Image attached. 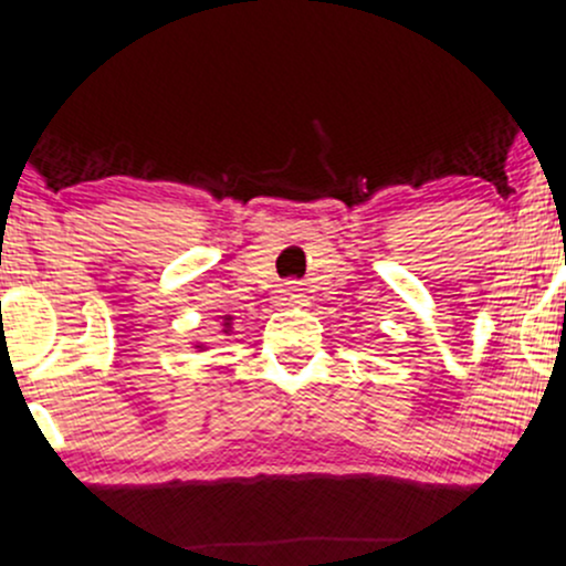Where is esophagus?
Segmentation results:
<instances>
[{"label":"esophagus","mask_w":566,"mask_h":566,"mask_svg":"<svg viewBox=\"0 0 566 566\" xmlns=\"http://www.w3.org/2000/svg\"><path fill=\"white\" fill-rule=\"evenodd\" d=\"M276 301L279 306H306V293H303L298 284H287V287L279 290Z\"/></svg>","instance_id":"esophagus-1"}]
</instances>
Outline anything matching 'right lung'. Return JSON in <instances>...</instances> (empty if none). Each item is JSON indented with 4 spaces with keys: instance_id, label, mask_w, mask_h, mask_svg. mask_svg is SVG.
Returning <instances> with one entry per match:
<instances>
[{
    "instance_id": "1",
    "label": "right lung",
    "mask_w": 566,
    "mask_h": 566,
    "mask_svg": "<svg viewBox=\"0 0 566 566\" xmlns=\"http://www.w3.org/2000/svg\"><path fill=\"white\" fill-rule=\"evenodd\" d=\"M224 319H228V323H224V328H230V317H224Z\"/></svg>"
}]
</instances>
